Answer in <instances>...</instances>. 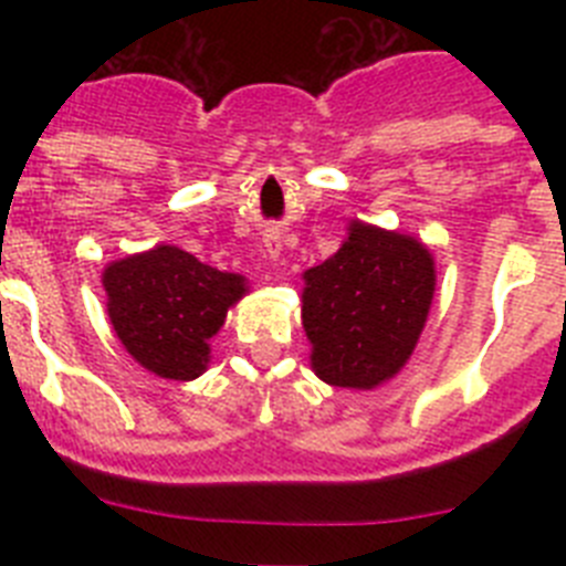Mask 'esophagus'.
Here are the masks:
<instances>
[{"instance_id":"34e87169","label":"esophagus","mask_w":566,"mask_h":566,"mask_svg":"<svg viewBox=\"0 0 566 566\" xmlns=\"http://www.w3.org/2000/svg\"><path fill=\"white\" fill-rule=\"evenodd\" d=\"M266 249H269V254H272V258H277V254H280V240L277 238H269L266 240Z\"/></svg>"}]
</instances>
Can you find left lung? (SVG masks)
<instances>
[{"mask_svg": "<svg viewBox=\"0 0 566 566\" xmlns=\"http://www.w3.org/2000/svg\"><path fill=\"white\" fill-rule=\"evenodd\" d=\"M303 328L323 382L371 391L405 368L419 343L437 260L413 234L348 223L337 252L303 272Z\"/></svg>", "mask_w": 566, "mask_h": 566, "instance_id": "1", "label": "left lung"}]
</instances>
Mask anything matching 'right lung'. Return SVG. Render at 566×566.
Returning a JSON list of instances; mask_svg holds the SVG:
<instances>
[{"label":"right lung","mask_w":566,"mask_h":566,"mask_svg":"<svg viewBox=\"0 0 566 566\" xmlns=\"http://www.w3.org/2000/svg\"><path fill=\"white\" fill-rule=\"evenodd\" d=\"M107 317L135 363L164 379H195L209 368V339L249 292L247 277L221 272L172 247L127 254L102 272Z\"/></svg>","instance_id":"right-lung-1"}]
</instances>
